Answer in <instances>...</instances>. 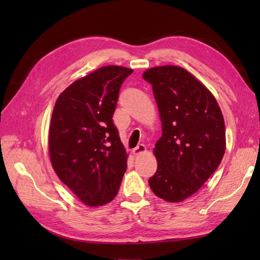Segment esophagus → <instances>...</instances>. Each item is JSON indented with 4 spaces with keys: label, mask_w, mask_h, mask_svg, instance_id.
Instances as JSON below:
<instances>
[{
    "label": "esophagus",
    "mask_w": 260,
    "mask_h": 260,
    "mask_svg": "<svg viewBox=\"0 0 260 260\" xmlns=\"http://www.w3.org/2000/svg\"><path fill=\"white\" fill-rule=\"evenodd\" d=\"M146 152V147L144 144H139L134 150H133V154L134 155H141V154Z\"/></svg>",
    "instance_id": "obj_1"
}]
</instances>
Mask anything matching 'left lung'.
Masks as SVG:
<instances>
[{"label": "left lung", "instance_id": "obj_1", "mask_svg": "<svg viewBox=\"0 0 260 260\" xmlns=\"http://www.w3.org/2000/svg\"><path fill=\"white\" fill-rule=\"evenodd\" d=\"M162 120V137L154 148L153 193L168 202L193 196L218 169L225 151L224 120L208 88L178 66L146 70Z\"/></svg>", "mask_w": 260, "mask_h": 260}]
</instances>
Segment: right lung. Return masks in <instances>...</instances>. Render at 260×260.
<instances>
[{"label":"right lung","mask_w":260,"mask_h":260,"mask_svg":"<svg viewBox=\"0 0 260 260\" xmlns=\"http://www.w3.org/2000/svg\"><path fill=\"white\" fill-rule=\"evenodd\" d=\"M133 70L105 66L76 80L54 105L49 153L58 178L89 207L110 202L127 169L113 121L120 86Z\"/></svg>","instance_id":"1"}]
</instances>
